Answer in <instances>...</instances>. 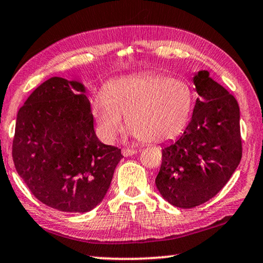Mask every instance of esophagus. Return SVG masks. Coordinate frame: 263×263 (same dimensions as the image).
Segmentation results:
<instances>
[{"label": "esophagus", "mask_w": 263, "mask_h": 263, "mask_svg": "<svg viewBox=\"0 0 263 263\" xmlns=\"http://www.w3.org/2000/svg\"><path fill=\"white\" fill-rule=\"evenodd\" d=\"M137 151L136 149H131V148H124L122 149V154L124 155V157H130V155H133L136 154Z\"/></svg>", "instance_id": "esophagus-1"}]
</instances>
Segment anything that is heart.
Returning <instances> with one entry per match:
<instances>
[{"label":"heart","instance_id":"heart-1","mask_svg":"<svg viewBox=\"0 0 263 263\" xmlns=\"http://www.w3.org/2000/svg\"><path fill=\"white\" fill-rule=\"evenodd\" d=\"M194 96L189 84L159 73L116 79L103 95L90 101V111L102 139L112 142L126 117L132 137L162 142L179 136L190 117Z\"/></svg>","mask_w":263,"mask_h":263}]
</instances>
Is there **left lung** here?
Masks as SVG:
<instances>
[{"label": "left lung", "instance_id": "left-lung-1", "mask_svg": "<svg viewBox=\"0 0 263 263\" xmlns=\"http://www.w3.org/2000/svg\"><path fill=\"white\" fill-rule=\"evenodd\" d=\"M199 97L179 139L162 148L155 184L172 205L190 209L208 202L228 183L242 157L237 100L210 78L194 77Z\"/></svg>", "mask_w": 263, "mask_h": 263}]
</instances>
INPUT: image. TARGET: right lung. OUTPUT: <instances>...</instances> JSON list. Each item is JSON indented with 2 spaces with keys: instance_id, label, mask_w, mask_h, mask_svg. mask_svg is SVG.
Instances as JSON below:
<instances>
[{
  "instance_id": "right-lung-1",
  "label": "right lung",
  "mask_w": 263,
  "mask_h": 263,
  "mask_svg": "<svg viewBox=\"0 0 263 263\" xmlns=\"http://www.w3.org/2000/svg\"><path fill=\"white\" fill-rule=\"evenodd\" d=\"M79 81L51 78L18 110L12 159L45 205L88 212L102 202L123 155L96 137L90 102Z\"/></svg>"
}]
</instances>
